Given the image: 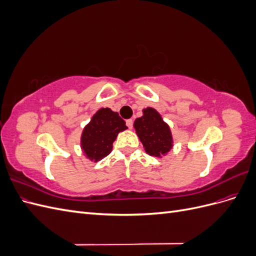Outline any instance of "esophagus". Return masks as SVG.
Returning a JSON list of instances; mask_svg holds the SVG:
<instances>
[{
    "mask_svg": "<svg viewBox=\"0 0 256 256\" xmlns=\"http://www.w3.org/2000/svg\"><path fill=\"white\" fill-rule=\"evenodd\" d=\"M126 125L128 126L129 129H131V128H132V126H134V120H126Z\"/></svg>",
    "mask_w": 256,
    "mask_h": 256,
    "instance_id": "obj_1",
    "label": "esophagus"
}]
</instances>
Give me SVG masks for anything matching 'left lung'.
Wrapping results in <instances>:
<instances>
[{"label":"left lung","instance_id":"1","mask_svg":"<svg viewBox=\"0 0 256 256\" xmlns=\"http://www.w3.org/2000/svg\"><path fill=\"white\" fill-rule=\"evenodd\" d=\"M143 115L134 120L136 134L145 152L152 157L162 158L173 148V136L168 124L152 106L142 110Z\"/></svg>","mask_w":256,"mask_h":256}]
</instances>
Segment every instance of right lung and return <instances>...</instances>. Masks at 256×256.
I'll return each instance as SVG.
<instances>
[{"label": "right lung", "mask_w": 256, "mask_h": 256, "mask_svg": "<svg viewBox=\"0 0 256 256\" xmlns=\"http://www.w3.org/2000/svg\"><path fill=\"white\" fill-rule=\"evenodd\" d=\"M126 122L110 108L99 109L82 130L80 146L85 158L98 162L112 152L118 134L126 130Z\"/></svg>", "instance_id": "1"}]
</instances>
